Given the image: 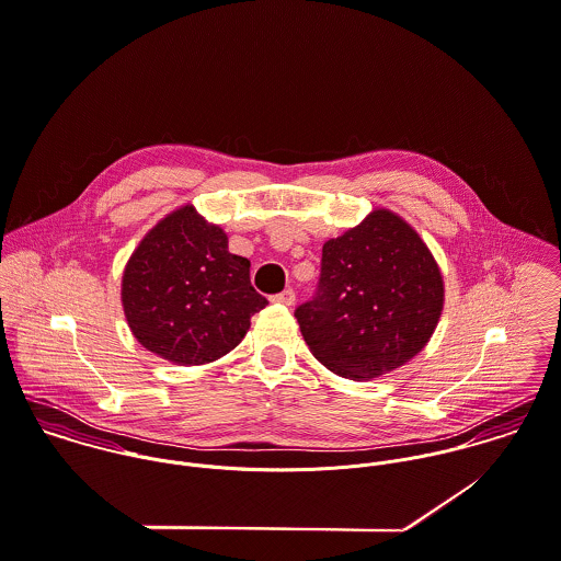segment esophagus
Wrapping results in <instances>:
<instances>
[{
	"mask_svg": "<svg viewBox=\"0 0 561 561\" xmlns=\"http://www.w3.org/2000/svg\"><path fill=\"white\" fill-rule=\"evenodd\" d=\"M273 304H282V306H295V293L293 290H284V293H279V295H275L273 299H271Z\"/></svg>",
	"mask_w": 561,
	"mask_h": 561,
	"instance_id": "obj_1",
	"label": "esophagus"
}]
</instances>
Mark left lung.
<instances>
[{
  "label": "left lung",
  "instance_id": "left-lung-1",
  "mask_svg": "<svg viewBox=\"0 0 561 561\" xmlns=\"http://www.w3.org/2000/svg\"><path fill=\"white\" fill-rule=\"evenodd\" d=\"M443 275L422 237L387 208L322 245L316 297L295 316L331 373L370 380L411 362L433 337Z\"/></svg>",
  "mask_w": 561,
  "mask_h": 561
}]
</instances>
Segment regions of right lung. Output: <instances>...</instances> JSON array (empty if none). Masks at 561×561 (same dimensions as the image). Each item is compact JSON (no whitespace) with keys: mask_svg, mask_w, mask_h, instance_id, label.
Masks as SVG:
<instances>
[{"mask_svg":"<svg viewBox=\"0 0 561 561\" xmlns=\"http://www.w3.org/2000/svg\"><path fill=\"white\" fill-rule=\"evenodd\" d=\"M123 308L135 340L176 366L228 355L268 301L253 290L250 260L191 204L165 215L135 248L123 273Z\"/></svg>","mask_w":561,"mask_h":561,"instance_id":"add662e5","label":"right lung"}]
</instances>
